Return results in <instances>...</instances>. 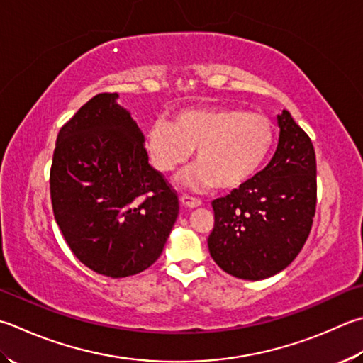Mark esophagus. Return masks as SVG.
I'll return each mask as SVG.
<instances>
[{
    "instance_id": "34e87169",
    "label": "esophagus",
    "mask_w": 363,
    "mask_h": 363,
    "mask_svg": "<svg viewBox=\"0 0 363 363\" xmlns=\"http://www.w3.org/2000/svg\"><path fill=\"white\" fill-rule=\"evenodd\" d=\"M182 203L184 207L188 208H196V207H201L202 202L199 199H196V197H191V196H182Z\"/></svg>"
}]
</instances>
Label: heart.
Instances as JSON below:
<instances>
[{
    "instance_id": "obj_1",
    "label": "heart",
    "mask_w": 363,
    "mask_h": 363,
    "mask_svg": "<svg viewBox=\"0 0 363 363\" xmlns=\"http://www.w3.org/2000/svg\"><path fill=\"white\" fill-rule=\"evenodd\" d=\"M273 139L270 120L234 107L183 108L172 123L148 126L145 145L153 166L172 174L196 150V166L183 182L194 188H237L255 175L269 156Z\"/></svg>"
}]
</instances>
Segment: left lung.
<instances>
[{
  "label": "left lung",
  "instance_id": "obj_1",
  "mask_svg": "<svg viewBox=\"0 0 363 363\" xmlns=\"http://www.w3.org/2000/svg\"><path fill=\"white\" fill-rule=\"evenodd\" d=\"M279 142L267 167L211 202L213 261L240 279H264L286 269L310 235L316 211L313 142L288 111L278 115Z\"/></svg>",
  "mask_w": 363,
  "mask_h": 363
}]
</instances>
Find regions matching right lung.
Listing matches in <instances>:
<instances>
[{
    "instance_id": "add662e5",
    "label": "right lung",
    "mask_w": 363,
    "mask_h": 363,
    "mask_svg": "<svg viewBox=\"0 0 363 363\" xmlns=\"http://www.w3.org/2000/svg\"><path fill=\"white\" fill-rule=\"evenodd\" d=\"M99 93L61 126L50 167L53 216L79 261L125 278L161 256L179 216V196L148 164L143 134Z\"/></svg>"
}]
</instances>
